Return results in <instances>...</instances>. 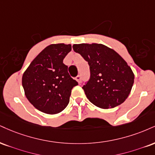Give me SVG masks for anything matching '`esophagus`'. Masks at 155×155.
Segmentation results:
<instances>
[{"label":"esophagus","mask_w":155,"mask_h":155,"mask_svg":"<svg viewBox=\"0 0 155 155\" xmlns=\"http://www.w3.org/2000/svg\"><path fill=\"white\" fill-rule=\"evenodd\" d=\"M76 80L78 81V82H79V84L81 83V76L78 75L77 76H76Z\"/></svg>","instance_id":"1"}]
</instances>
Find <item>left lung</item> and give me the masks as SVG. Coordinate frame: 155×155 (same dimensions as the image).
I'll return each mask as SVG.
<instances>
[{
  "instance_id": "obj_1",
  "label": "left lung",
  "mask_w": 155,
  "mask_h": 155,
  "mask_svg": "<svg viewBox=\"0 0 155 155\" xmlns=\"http://www.w3.org/2000/svg\"><path fill=\"white\" fill-rule=\"evenodd\" d=\"M73 49L89 66L90 78L82 87L89 101L103 109L122 104L134 81V73L124 59L102 44H75Z\"/></svg>"
}]
</instances>
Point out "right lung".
<instances>
[{
  "label": "right lung",
  "instance_id": "right-lung-1",
  "mask_svg": "<svg viewBox=\"0 0 155 155\" xmlns=\"http://www.w3.org/2000/svg\"><path fill=\"white\" fill-rule=\"evenodd\" d=\"M71 50V45H50L31 61L24 73L22 86L25 95L42 113L57 114L63 111L69 102L71 89L78 85L63 62Z\"/></svg>",
  "mask_w": 155,
  "mask_h": 155
}]
</instances>
